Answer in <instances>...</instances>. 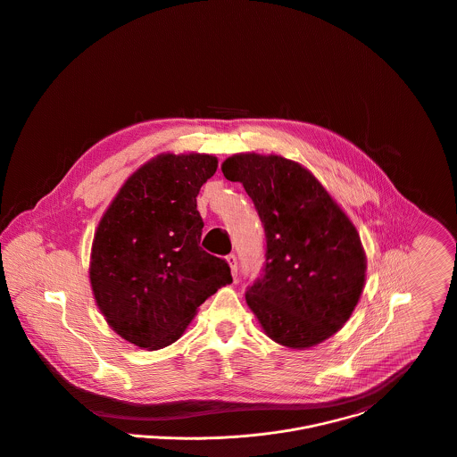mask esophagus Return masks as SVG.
I'll return each mask as SVG.
<instances>
[{
    "mask_svg": "<svg viewBox=\"0 0 457 457\" xmlns=\"http://www.w3.org/2000/svg\"><path fill=\"white\" fill-rule=\"evenodd\" d=\"M226 260H228V263H229L231 275L237 278V275H238V262H237V256H235V254H229V256H226Z\"/></svg>",
    "mask_w": 457,
    "mask_h": 457,
    "instance_id": "obj_1",
    "label": "esophagus"
}]
</instances>
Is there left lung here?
Returning <instances> with one entry per match:
<instances>
[{"label": "left lung", "mask_w": 457, "mask_h": 457, "mask_svg": "<svg viewBox=\"0 0 457 457\" xmlns=\"http://www.w3.org/2000/svg\"><path fill=\"white\" fill-rule=\"evenodd\" d=\"M253 199L267 237L262 278L245 293L265 334L291 350L316 346L350 320L365 284L357 228L302 164L237 154L220 166Z\"/></svg>", "instance_id": "left-lung-1"}]
</instances>
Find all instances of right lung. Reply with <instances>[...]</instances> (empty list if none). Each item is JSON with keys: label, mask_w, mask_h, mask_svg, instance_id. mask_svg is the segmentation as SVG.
<instances>
[{"label": "right lung", "mask_w": 457, "mask_h": 457, "mask_svg": "<svg viewBox=\"0 0 457 457\" xmlns=\"http://www.w3.org/2000/svg\"><path fill=\"white\" fill-rule=\"evenodd\" d=\"M215 171L217 157L208 154H161L125 180L96 226L93 296L130 345H173L197 307L233 282L229 265L199 247L195 197Z\"/></svg>", "instance_id": "right-lung-1"}]
</instances>
